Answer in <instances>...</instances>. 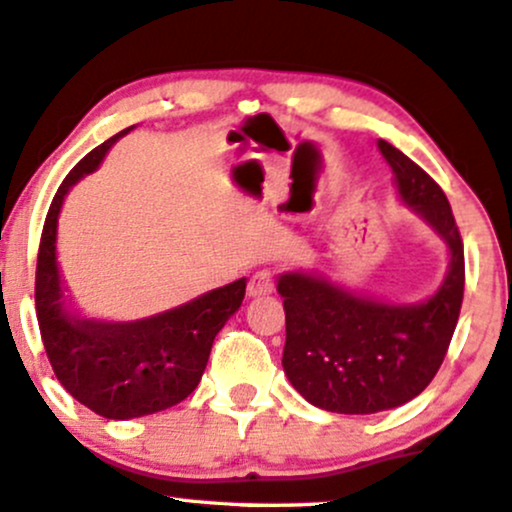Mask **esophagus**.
Wrapping results in <instances>:
<instances>
[{
  "label": "esophagus",
  "instance_id": "esophagus-1",
  "mask_svg": "<svg viewBox=\"0 0 512 512\" xmlns=\"http://www.w3.org/2000/svg\"><path fill=\"white\" fill-rule=\"evenodd\" d=\"M271 290H274V276H271V271L260 269V271H255V274L250 276V281H248V295L250 297L269 295Z\"/></svg>",
  "mask_w": 512,
  "mask_h": 512
}]
</instances>
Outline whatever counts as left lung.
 <instances>
[{
	"label": "left lung",
	"instance_id": "8db88e82",
	"mask_svg": "<svg viewBox=\"0 0 512 512\" xmlns=\"http://www.w3.org/2000/svg\"><path fill=\"white\" fill-rule=\"evenodd\" d=\"M399 198L449 245V271L418 304L349 293L323 276H278L286 309L283 371L309 404L333 413H378L418 397L435 378L463 304V241L439 184L409 155L380 139Z\"/></svg>",
	"mask_w": 512,
	"mask_h": 512
}]
</instances>
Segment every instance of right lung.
<instances>
[{"instance_id":"right-lung-1","label":"right lung","mask_w":512,"mask_h":512,"mask_svg":"<svg viewBox=\"0 0 512 512\" xmlns=\"http://www.w3.org/2000/svg\"><path fill=\"white\" fill-rule=\"evenodd\" d=\"M129 129L84 155L58 186L44 219L35 271L37 321L58 383L87 409L111 420L165 411L189 397L203 378L212 342L245 295V278H238L137 321L89 319L68 302L56 264V226L63 200Z\"/></svg>"}]
</instances>
